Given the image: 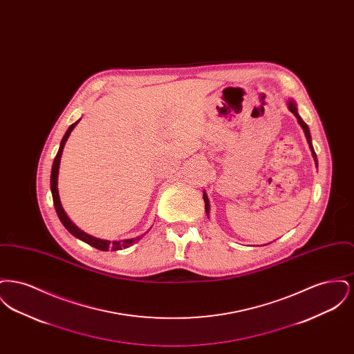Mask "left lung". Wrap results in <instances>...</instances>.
I'll list each match as a JSON object with an SVG mask.
<instances>
[{"mask_svg": "<svg viewBox=\"0 0 354 354\" xmlns=\"http://www.w3.org/2000/svg\"><path fill=\"white\" fill-rule=\"evenodd\" d=\"M288 109L295 114V117L297 118L299 120V123H300V126L303 127L304 133H305V136H306V140H308V145H309V147H310V151H312V155H313V159H315V162H316V166H317V156H316V152L313 150V146H312V138H310V133H309V129H308V126H306V123L304 122L301 117L299 115V113H297V109H296V104L293 103V102L290 101L288 103ZM203 198H204V207H205V212L208 214L209 212V202H208V198H207V195L205 194H203Z\"/></svg>", "mask_w": 354, "mask_h": 354, "instance_id": "left-lung-1", "label": "left lung"}]
</instances>
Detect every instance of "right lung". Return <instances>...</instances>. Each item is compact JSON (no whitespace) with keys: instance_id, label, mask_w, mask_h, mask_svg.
<instances>
[{"instance_id":"1","label":"right lung","mask_w":354,"mask_h":354,"mask_svg":"<svg viewBox=\"0 0 354 354\" xmlns=\"http://www.w3.org/2000/svg\"><path fill=\"white\" fill-rule=\"evenodd\" d=\"M78 122H80V120H77L75 123H73V124L68 127L66 134L64 135V138H62V140H61L59 150H58L55 158H54L53 167H51V195H53V202H54V207H55L57 215H58L59 220L62 221V224L66 227V230H68L70 234H73L75 237L81 239L82 241L90 244L91 247H94V248H97V250H101V251H109V250H111V251H119V250L129 248L130 245H133L138 240H140V239L143 237V235L138 236V237H135V239H129V240H123V241H122V240H120V241H113V243H111V241H107V240L95 239V237H93V236L87 235V234L82 232L80 228H77V227L70 221L68 215L65 214V211H64V208H62V205H61V202H59V195H58V188H57L58 180H57V179H58V169H59L61 155H62V151H64V147H65V143H66V140H68V135L73 131V129L77 126Z\"/></svg>"}]
</instances>
